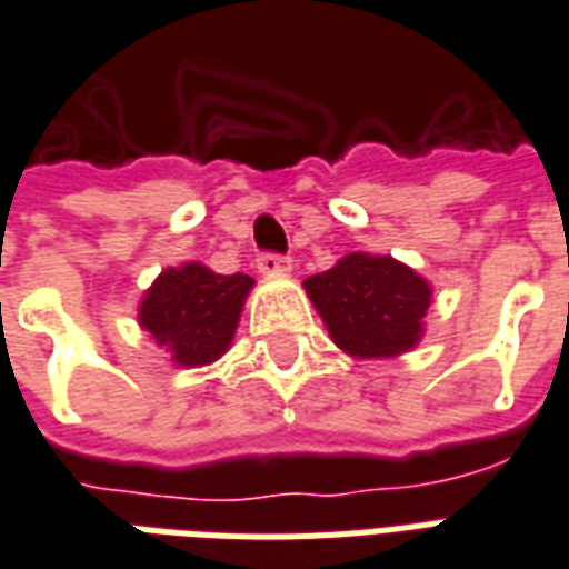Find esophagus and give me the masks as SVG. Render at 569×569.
<instances>
[{"mask_svg": "<svg viewBox=\"0 0 569 569\" xmlns=\"http://www.w3.org/2000/svg\"><path fill=\"white\" fill-rule=\"evenodd\" d=\"M293 267V260L288 254H276V251H263L258 254V269L260 272H267V276H281V272H290Z\"/></svg>", "mask_w": 569, "mask_h": 569, "instance_id": "esophagus-1", "label": "esophagus"}]
</instances>
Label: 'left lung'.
Returning a JSON list of instances; mask_svg holds the SVG:
<instances>
[{"label": "left lung", "instance_id": "8db88e82", "mask_svg": "<svg viewBox=\"0 0 569 569\" xmlns=\"http://www.w3.org/2000/svg\"><path fill=\"white\" fill-rule=\"evenodd\" d=\"M332 341L353 357H396L411 350L431 302L426 281L392 258L353 251L306 279Z\"/></svg>", "mask_w": 569, "mask_h": 569}]
</instances>
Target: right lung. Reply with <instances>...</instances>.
<instances>
[{"label": "right lung", "instance_id": "1", "mask_svg": "<svg viewBox=\"0 0 569 569\" xmlns=\"http://www.w3.org/2000/svg\"><path fill=\"white\" fill-rule=\"evenodd\" d=\"M246 272L221 276L200 263L161 272L140 302V323L179 366H203L228 350L246 293Z\"/></svg>", "mask_w": 569, "mask_h": 569}]
</instances>
